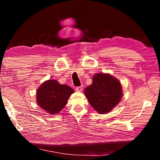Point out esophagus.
I'll use <instances>...</instances> for the list:
<instances>
[{
  "instance_id": "esophagus-1",
  "label": "esophagus",
  "mask_w": 160,
  "mask_h": 160,
  "mask_svg": "<svg viewBox=\"0 0 160 160\" xmlns=\"http://www.w3.org/2000/svg\"><path fill=\"white\" fill-rule=\"evenodd\" d=\"M75 90L78 91V92H81L82 90V86H79V87H77L76 88H75Z\"/></svg>"
}]
</instances>
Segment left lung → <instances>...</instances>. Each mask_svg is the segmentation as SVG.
Masks as SVG:
<instances>
[{"label":"left lung","instance_id":"obj_1","mask_svg":"<svg viewBox=\"0 0 160 160\" xmlns=\"http://www.w3.org/2000/svg\"><path fill=\"white\" fill-rule=\"evenodd\" d=\"M122 87L119 80L108 73H97L92 83L85 89V94L90 105L99 113L112 111L122 98Z\"/></svg>","mask_w":160,"mask_h":160}]
</instances>
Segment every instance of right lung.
<instances>
[{
	"label": "right lung",
	"mask_w": 160,
	"mask_h": 160,
	"mask_svg": "<svg viewBox=\"0 0 160 160\" xmlns=\"http://www.w3.org/2000/svg\"><path fill=\"white\" fill-rule=\"evenodd\" d=\"M74 90L70 86L61 85L56 80L43 82L37 91V102L50 114H56L63 109Z\"/></svg>",
	"instance_id": "1"
}]
</instances>
